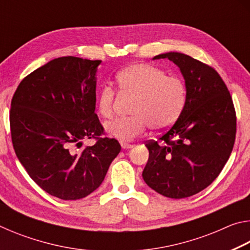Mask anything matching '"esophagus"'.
Masks as SVG:
<instances>
[{"label": "esophagus", "instance_id": "esophagus-1", "mask_svg": "<svg viewBox=\"0 0 250 250\" xmlns=\"http://www.w3.org/2000/svg\"><path fill=\"white\" fill-rule=\"evenodd\" d=\"M121 146L124 147V149H131V147H133V145H131V143H126V142H121Z\"/></svg>", "mask_w": 250, "mask_h": 250}]
</instances>
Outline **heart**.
<instances>
[{"label":"heart","mask_w":250,"mask_h":250,"mask_svg":"<svg viewBox=\"0 0 250 250\" xmlns=\"http://www.w3.org/2000/svg\"><path fill=\"white\" fill-rule=\"evenodd\" d=\"M116 82L121 94L134 97L130 110L132 116L118 118L104 125L109 135L122 142L134 140L149 126L153 130L170 128L179 120L188 103V87L183 79L146 62L125 67L118 73ZM113 103L112 88H101L97 100L99 115L105 119L111 118Z\"/></svg>","instance_id":"obj_1"}]
</instances>
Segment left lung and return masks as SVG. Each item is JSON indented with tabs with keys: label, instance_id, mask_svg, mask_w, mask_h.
<instances>
[{
	"label": "left lung",
	"instance_id": "1",
	"mask_svg": "<svg viewBox=\"0 0 250 250\" xmlns=\"http://www.w3.org/2000/svg\"><path fill=\"white\" fill-rule=\"evenodd\" d=\"M188 87L181 117L158 140L145 145L149 160L142 172L152 189L170 198L203 191L219 175L236 138V111L229 90L213 67L181 53H167Z\"/></svg>",
	"mask_w": 250,
	"mask_h": 250
}]
</instances>
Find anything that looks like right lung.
Segmentation results:
<instances>
[{
	"mask_svg": "<svg viewBox=\"0 0 250 250\" xmlns=\"http://www.w3.org/2000/svg\"><path fill=\"white\" fill-rule=\"evenodd\" d=\"M100 61L53 59L27 75L13 95L11 137L16 156L35 183L65 201L86 197L103 183L120 143L104 137L96 108ZM83 138H94L82 147Z\"/></svg>",
	"mask_w": 250,
	"mask_h": 250,
	"instance_id": "obj_1",
	"label": "right lung"
}]
</instances>
